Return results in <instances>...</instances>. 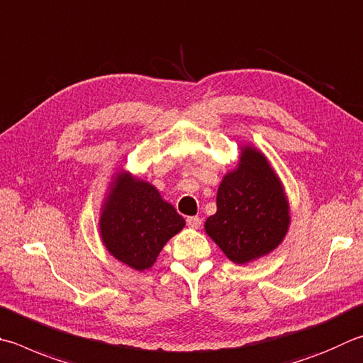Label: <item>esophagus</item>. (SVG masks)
Returning a JSON list of instances; mask_svg holds the SVG:
<instances>
[{"mask_svg": "<svg viewBox=\"0 0 363 363\" xmlns=\"http://www.w3.org/2000/svg\"><path fill=\"white\" fill-rule=\"evenodd\" d=\"M187 225L190 228H200L201 225V219L199 216H192V217H187Z\"/></svg>", "mask_w": 363, "mask_h": 363, "instance_id": "obj_1", "label": "esophagus"}]
</instances>
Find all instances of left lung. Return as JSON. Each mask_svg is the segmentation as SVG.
Here are the masks:
<instances>
[{"label":"left lung","instance_id":"1","mask_svg":"<svg viewBox=\"0 0 363 363\" xmlns=\"http://www.w3.org/2000/svg\"><path fill=\"white\" fill-rule=\"evenodd\" d=\"M217 213L204 230L233 263L260 259L278 247L291 223V208L272 164L260 150L242 146L240 162L217 190Z\"/></svg>","mask_w":363,"mask_h":363}]
</instances>
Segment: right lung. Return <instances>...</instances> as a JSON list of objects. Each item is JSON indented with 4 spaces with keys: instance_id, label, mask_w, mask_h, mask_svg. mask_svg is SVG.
Returning <instances> with one entry per match:
<instances>
[{
    "instance_id": "right-lung-1",
    "label": "right lung",
    "mask_w": 363,
    "mask_h": 363,
    "mask_svg": "<svg viewBox=\"0 0 363 363\" xmlns=\"http://www.w3.org/2000/svg\"><path fill=\"white\" fill-rule=\"evenodd\" d=\"M98 225L108 252L144 272L154 265L163 246L181 232L186 220L152 184L121 171L111 182Z\"/></svg>"
}]
</instances>
